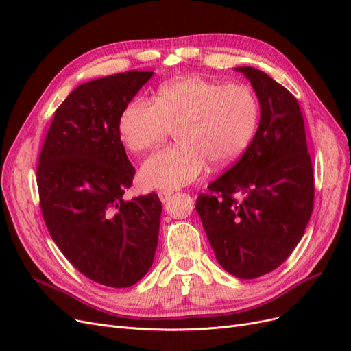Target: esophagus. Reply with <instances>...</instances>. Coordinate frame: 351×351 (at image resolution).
<instances>
[{
  "label": "esophagus",
  "mask_w": 351,
  "mask_h": 351,
  "mask_svg": "<svg viewBox=\"0 0 351 351\" xmlns=\"http://www.w3.org/2000/svg\"><path fill=\"white\" fill-rule=\"evenodd\" d=\"M171 195H173V192L171 190H161V192H158V196H159V199H161V202H168L169 200V197H171Z\"/></svg>",
  "instance_id": "obj_1"
}]
</instances>
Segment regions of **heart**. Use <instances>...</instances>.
<instances>
[{"mask_svg":"<svg viewBox=\"0 0 351 351\" xmlns=\"http://www.w3.org/2000/svg\"><path fill=\"white\" fill-rule=\"evenodd\" d=\"M259 121V102L246 84L184 77L159 88L155 102L134 99L119 119V136L133 154H143L176 129L177 145L151 155L141 168L146 189H177L206 167L219 171L247 149Z\"/></svg>","mask_w":351,"mask_h":351,"instance_id":"heart-1","label":"heart"}]
</instances>
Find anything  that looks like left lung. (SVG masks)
<instances>
[{
    "instance_id": "8db88e82",
    "label": "left lung",
    "mask_w": 351,
    "mask_h": 351,
    "mask_svg": "<svg viewBox=\"0 0 351 351\" xmlns=\"http://www.w3.org/2000/svg\"><path fill=\"white\" fill-rule=\"evenodd\" d=\"M256 92L261 121L247 149L196 199L218 263L241 280L262 277L290 256L304 234L315 199L299 102L253 67H237Z\"/></svg>"
}]
</instances>
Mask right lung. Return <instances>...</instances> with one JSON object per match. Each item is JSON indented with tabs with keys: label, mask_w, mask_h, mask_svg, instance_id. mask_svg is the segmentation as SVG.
<instances>
[{
	"label": "right lung",
	"mask_w": 351,
	"mask_h": 351,
	"mask_svg": "<svg viewBox=\"0 0 351 351\" xmlns=\"http://www.w3.org/2000/svg\"><path fill=\"white\" fill-rule=\"evenodd\" d=\"M152 74L130 70L74 89L54 114L36 168L52 240L84 277L114 289L142 280L158 246L161 200L123 199L136 171L119 136L121 111Z\"/></svg>",
	"instance_id": "right-lung-1"
}]
</instances>
